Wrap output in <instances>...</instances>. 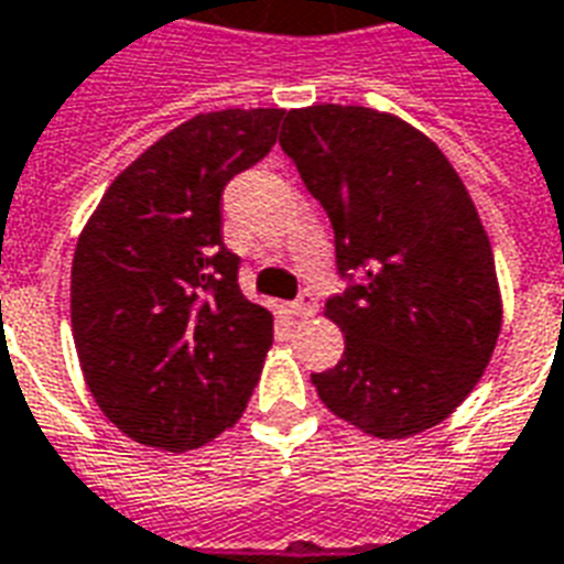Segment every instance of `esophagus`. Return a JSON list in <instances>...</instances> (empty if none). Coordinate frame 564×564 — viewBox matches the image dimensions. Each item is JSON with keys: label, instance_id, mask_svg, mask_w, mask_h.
Wrapping results in <instances>:
<instances>
[{"label": "esophagus", "instance_id": "esophagus-1", "mask_svg": "<svg viewBox=\"0 0 564 564\" xmlns=\"http://www.w3.org/2000/svg\"><path fill=\"white\" fill-rule=\"evenodd\" d=\"M291 312H294L297 318H312V315L318 312V297H315L312 291H303V294L291 303Z\"/></svg>", "mask_w": 564, "mask_h": 564}]
</instances>
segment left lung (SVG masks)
<instances>
[{
    "label": "left lung",
    "mask_w": 564,
    "mask_h": 564,
    "mask_svg": "<svg viewBox=\"0 0 564 564\" xmlns=\"http://www.w3.org/2000/svg\"><path fill=\"white\" fill-rule=\"evenodd\" d=\"M279 147L327 209L343 294L324 315L343 360L318 397L378 438L442 423L490 364L501 297L490 237L445 152L369 108L288 110Z\"/></svg>",
    "instance_id": "left-lung-1"
}]
</instances>
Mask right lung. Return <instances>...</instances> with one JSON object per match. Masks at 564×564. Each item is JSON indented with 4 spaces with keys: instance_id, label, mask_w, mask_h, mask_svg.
Wrapping results in <instances>:
<instances>
[{
    "instance_id": "right-lung-1",
    "label": "right lung",
    "mask_w": 564,
    "mask_h": 564,
    "mask_svg": "<svg viewBox=\"0 0 564 564\" xmlns=\"http://www.w3.org/2000/svg\"><path fill=\"white\" fill-rule=\"evenodd\" d=\"M285 110L197 113L110 183L72 261V330L98 409L147 447L192 451L240 421L273 345L221 242V192Z\"/></svg>"
}]
</instances>
